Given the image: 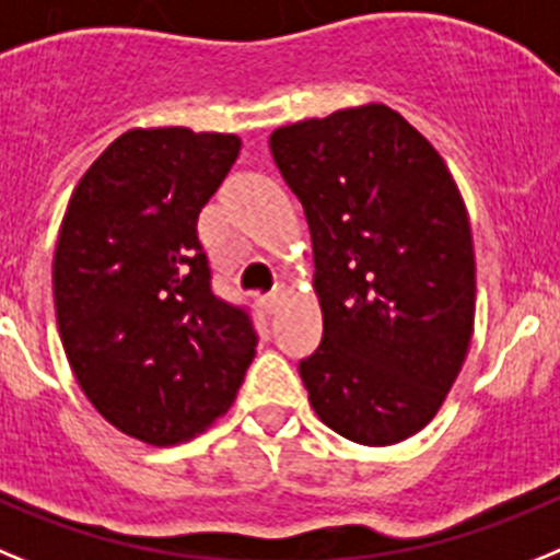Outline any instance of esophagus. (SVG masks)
Instances as JSON below:
<instances>
[{
    "label": "esophagus",
    "mask_w": 560,
    "mask_h": 560,
    "mask_svg": "<svg viewBox=\"0 0 560 560\" xmlns=\"http://www.w3.org/2000/svg\"><path fill=\"white\" fill-rule=\"evenodd\" d=\"M279 304H281V293H279V290L261 295V307H265L267 313H276V310H279Z\"/></svg>",
    "instance_id": "1"
}]
</instances>
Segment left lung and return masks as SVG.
I'll list each match as a JSON object with an SVG mask.
<instances>
[{
    "mask_svg": "<svg viewBox=\"0 0 560 560\" xmlns=\"http://www.w3.org/2000/svg\"><path fill=\"white\" fill-rule=\"evenodd\" d=\"M301 199L324 338L299 363L315 415L361 445H395L440 411L476 310L470 222L436 149L383 104L270 135Z\"/></svg>",
    "mask_w": 560,
    "mask_h": 560,
    "instance_id": "1",
    "label": "left lung"
}]
</instances>
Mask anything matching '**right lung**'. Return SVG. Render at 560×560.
Returning a JSON list of instances; mask_svg holds the SVG:
<instances>
[{"label":"right lung","mask_w":560,"mask_h":560,"mask_svg":"<svg viewBox=\"0 0 560 560\" xmlns=\"http://www.w3.org/2000/svg\"><path fill=\"white\" fill-rule=\"evenodd\" d=\"M240 145L132 129L90 165L61 222L52 295L67 361L92 406L149 445L225 415L259 343L250 310L213 293L197 233Z\"/></svg>","instance_id":"obj_1"}]
</instances>
